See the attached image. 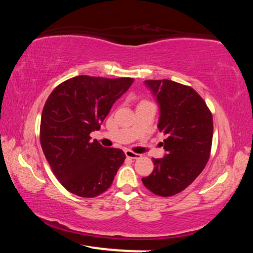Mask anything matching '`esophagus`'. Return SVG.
Returning a JSON list of instances; mask_svg holds the SVG:
<instances>
[{
	"label": "esophagus",
	"instance_id": "1",
	"mask_svg": "<svg viewBox=\"0 0 253 253\" xmlns=\"http://www.w3.org/2000/svg\"><path fill=\"white\" fill-rule=\"evenodd\" d=\"M125 155L128 158H131V160H138V158L142 157V155H139V154L131 152V151H129V149H127V151H125Z\"/></svg>",
	"mask_w": 253,
	"mask_h": 253
}]
</instances>
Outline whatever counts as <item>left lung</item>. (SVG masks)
I'll return each instance as SVG.
<instances>
[{
	"mask_svg": "<svg viewBox=\"0 0 253 253\" xmlns=\"http://www.w3.org/2000/svg\"><path fill=\"white\" fill-rule=\"evenodd\" d=\"M161 109L158 129L166 135L163 158H153L154 170L142 181L163 198L185 190L202 173L213 138L212 113L190 85L172 80H146Z\"/></svg>",
	"mask_w": 253,
	"mask_h": 253,
	"instance_id": "left-lung-1",
	"label": "left lung"
}]
</instances>
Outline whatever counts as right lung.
<instances>
[{"instance_id":"right-lung-1","label":"right lung","mask_w":253,"mask_h":253,"mask_svg":"<svg viewBox=\"0 0 253 253\" xmlns=\"http://www.w3.org/2000/svg\"><path fill=\"white\" fill-rule=\"evenodd\" d=\"M132 78L77 76L60 84L46 99L40 124L42 151L55 177L68 191L95 198L113 184L126 155L91 140L114 102Z\"/></svg>"}]
</instances>
